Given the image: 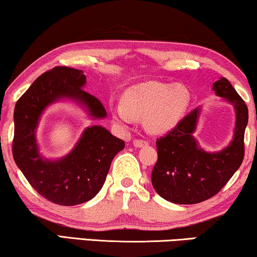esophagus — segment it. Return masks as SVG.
I'll use <instances>...</instances> for the list:
<instances>
[{"mask_svg":"<svg viewBox=\"0 0 257 257\" xmlns=\"http://www.w3.org/2000/svg\"><path fill=\"white\" fill-rule=\"evenodd\" d=\"M133 145H135V147H143L147 145V142L144 139H135L133 140Z\"/></svg>","mask_w":257,"mask_h":257,"instance_id":"esophagus-1","label":"esophagus"}]
</instances>
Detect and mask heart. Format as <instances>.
<instances>
[{"instance_id": "obj_1", "label": "heart", "mask_w": 257, "mask_h": 257, "mask_svg": "<svg viewBox=\"0 0 257 257\" xmlns=\"http://www.w3.org/2000/svg\"><path fill=\"white\" fill-rule=\"evenodd\" d=\"M191 103V92L184 84L143 82L130 86L122 94V104L112 106L118 124H130L143 117L144 127L152 135L170 131L184 117Z\"/></svg>"}]
</instances>
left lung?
Returning <instances> with one entry per match:
<instances>
[{"instance_id": "obj_1", "label": "left lung", "mask_w": 257, "mask_h": 257, "mask_svg": "<svg viewBox=\"0 0 257 257\" xmlns=\"http://www.w3.org/2000/svg\"><path fill=\"white\" fill-rule=\"evenodd\" d=\"M213 90L235 108L234 138L220 152L208 153L199 147L193 137L200 114V107H196L166 136L157 139L158 160L151 179L156 192L167 201L193 205L210 199L224 187L243 161L247 105L224 77L213 84Z\"/></svg>"}]
</instances>
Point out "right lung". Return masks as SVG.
<instances>
[{"label": "right lung", "instance_id": "add662e5", "mask_svg": "<svg viewBox=\"0 0 257 257\" xmlns=\"http://www.w3.org/2000/svg\"><path fill=\"white\" fill-rule=\"evenodd\" d=\"M85 83L82 70L55 66L31 84L14 111V160L38 194L62 206L79 205L94 198L115 154L125 147L121 139L94 125L85 128L68 156L55 161L41 157L36 128L45 107L54 101L69 98L83 105L93 119L106 117L101 101L82 89Z\"/></svg>", "mask_w": 257, "mask_h": 257}]
</instances>
